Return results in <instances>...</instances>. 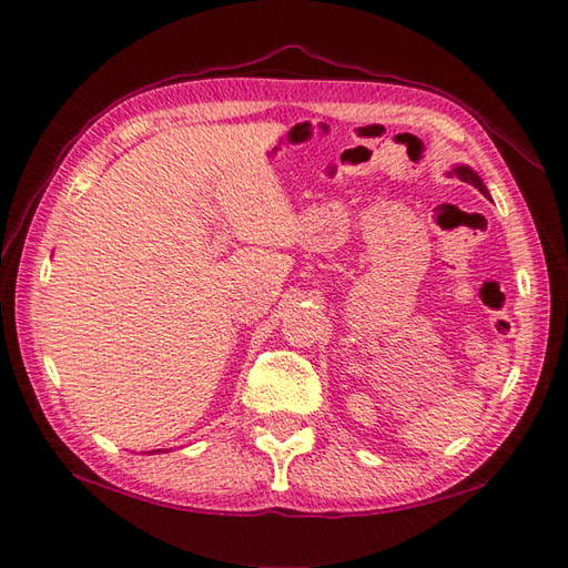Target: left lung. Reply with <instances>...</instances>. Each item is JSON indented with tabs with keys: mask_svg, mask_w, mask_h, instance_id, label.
<instances>
[{
	"mask_svg": "<svg viewBox=\"0 0 568 568\" xmlns=\"http://www.w3.org/2000/svg\"><path fill=\"white\" fill-rule=\"evenodd\" d=\"M449 175H452V173H449ZM454 175H456L458 180H464V183H468V185H474V187H478L480 192H484V195H486V197H490V195H488V187L484 185V180H480V178H478V173H474V171H470V168H468V165H456V168H454Z\"/></svg>",
	"mask_w": 568,
	"mask_h": 568,
	"instance_id": "1",
	"label": "left lung"
}]
</instances>
